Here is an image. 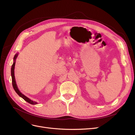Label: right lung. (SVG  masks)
<instances>
[{
	"instance_id": "1",
	"label": "right lung",
	"mask_w": 135,
	"mask_h": 135,
	"mask_svg": "<svg viewBox=\"0 0 135 135\" xmlns=\"http://www.w3.org/2000/svg\"><path fill=\"white\" fill-rule=\"evenodd\" d=\"M18 55V54H16L15 55L14 58H13V63L12 64V67H11V76H12V85H13V87L16 92L18 94L19 96L22 97L24 100H25L26 102H27V103L32 105L37 104H38L37 102L33 101L31 99H30L29 98L26 97L25 95H24L23 94H22L21 92L20 91V90L17 87V84H16V81L15 80V64H16V60L17 57Z\"/></svg>"
}]
</instances>
